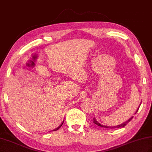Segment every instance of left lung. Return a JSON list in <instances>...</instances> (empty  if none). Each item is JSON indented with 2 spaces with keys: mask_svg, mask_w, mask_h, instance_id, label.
<instances>
[{
  "mask_svg": "<svg viewBox=\"0 0 152 152\" xmlns=\"http://www.w3.org/2000/svg\"><path fill=\"white\" fill-rule=\"evenodd\" d=\"M141 103H140L139 106L138 108L137 109V110L135 111V114L137 112V111H138V110H139V107L141 106ZM133 117H134V116L131 117V118H130L129 119L127 120L126 121L123 123L122 124H119V125H117V126H108L103 125V124H100L99 123H98V121H97V120H96V118H94V119H93V120H94V123L95 124H96V125H98V126H101V127H102V128H111V129L112 128V129H113V128H123V127H124V126H125L126 125V124L130 121L132 120V119L133 118Z\"/></svg>",
  "mask_w": 152,
  "mask_h": 152,
  "instance_id": "1",
  "label": "left lung"
}]
</instances>
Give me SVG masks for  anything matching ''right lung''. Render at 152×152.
<instances>
[{
    "label": "right lung",
    "instance_id": "1",
    "mask_svg": "<svg viewBox=\"0 0 152 152\" xmlns=\"http://www.w3.org/2000/svg\"><path fill=\"white\" fill-rule=\"evenodd\" d=\"M64 121H63V122H62V123H61V124H60V125L59 126H58V127H57L56 128H55V129H54V130H54V131H56V130H58V129H59V128H60V127L61 126V125H62V124H63V123H64Z\"/></svg>",
    "mask_w": 152,
    "mask_h": 152
}]
</instances>
